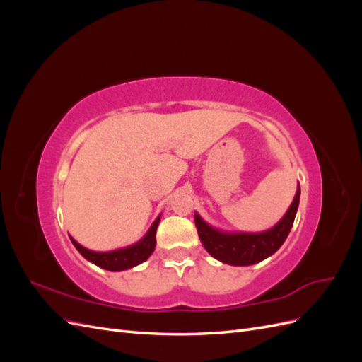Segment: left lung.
<instances>
[{"label": "left lung", "instance_id": "obj_1", "mask_svg": "<svg viewBox=\"0 0 362 362\" xmlns=\"http://www.w3.org/2000/svg\"><path fill=\"white\" fill-rule=\"evenodd\" d=\"M300 199V185H298L294 199L281 221L267 231L261 233H231L208 225L194 213L196 229L204 247L216 259L229 266H252L269 258L286 242L298 213Z\"/></svg>", "mask_w": 362, "mask_h": 362}]
</instances>
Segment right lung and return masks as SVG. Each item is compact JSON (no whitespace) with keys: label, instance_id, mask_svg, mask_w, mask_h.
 I'll return each mask as SVG.
<instances>
[{"label":"right lung","instance_id":"add662e5","mask_svg":"<svg viewBox=\"0 0 362 362\" xmlns=\"http://www.w3.org/2000/svg\"><path fill=\"white\" fill-rule=\"evenodd\" d=\"M161 216H158L154 223L151 225V228L148 229V233L141 237L139 242L120 247V249H115V250H107V252H98V250H90L84 246H81L75 238H71L72 245L75 246V249L80 252V254L87 259L90 261L92 264L101 267L104 270H110V272H122V270H128L133 269L141 262L146 261L152 252L156 249V233L157 228L160 223Z\"/></svg>","mask_w":362,"mask_h":362}]
</instances>
